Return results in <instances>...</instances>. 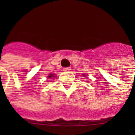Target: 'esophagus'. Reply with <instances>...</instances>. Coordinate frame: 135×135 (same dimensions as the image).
Masks as SVG:
<instances>
[{
    "label": "esophagus",
    "mask_w": 135,
    "mask_h": 135,
    "mask_svg": "<svg viewBox=\"0 0 135 135\" xmlns=\"http://www.w3.org/2000/svg\"><path fill=\"white\" fill-rule=\"evenodd\" d=\"M63 70L64 71H69L71 70V68L70 67L64 68V69H63Z\"/></svg>",
    "instance_id": "esophagus-1"
}]
</instances>
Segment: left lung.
Here are the masks:
<instances>
[{
	"instance_id": "8db88e82",
	"label": "left lung",
	"mask_w": 135,
	"mask_h": 135,
	"mask_svg": "<svg viewBox=\"0 0 135 135\" xmlns=\"http://www.w3.org/2000/svg\"><path fill=\"white\" fill-rule=\"evenodd\" d=\"M84 76H86V75H85V74H84Z\"/></svg>"
}]
</instances>
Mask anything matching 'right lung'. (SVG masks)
Instances as JSON below:
<instances>
[{
    "label": "right lung",
    "instance_id": "right-lung-1",
    "mask_svg": "<svg viewBox=\"0 0 135 135\" xmlns=\"http://www.w3.org/2000/svg\"><path fill=\"white\" fill-rule=\"evenodd\" d=\"M53 77H56V74H50L48 75V77H47V78H49V79H52Z\"/></svg>",
    "mask_w": 135,
    "mask_h": 135
}]
</instances>
